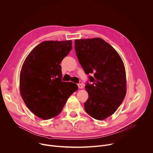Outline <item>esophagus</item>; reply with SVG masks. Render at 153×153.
Wrapping results in <instances>:
<instances>
[{
	"label": "esophagus",
	"instance_id": "1",
	"mask_svg": "<svg viewBox=\"0 0 153 153\" xmlns=\"http://www.w3.org/2000/svg\"><path fill=\"white\" fill-rule=\"evenodd\" d=\"M77 85H78L79 88H83V85L82 83H79Z\"/></svg>",
	"mask_w": 153,
	"mask_h": 153
}]
</instances>
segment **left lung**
Listing matches in <instances>:
<instances>
[{"label":"left lung","instance_id":"1","mask_svg":"<svg viewBox=\"0 0 153 153\" xmlns=\"http://www.w3.org/2000/svg\"><path fill=\"white\" fill-rule=\"evenodd\" d=\"M75 50L80 64L91 83H86L88 98L84 103L87 114L102 120L111 116L123 102L126 91L123 61L113 47L103 39H77Z\"/></svg>","mask_w":153,"mask_h":153}]
</instances>
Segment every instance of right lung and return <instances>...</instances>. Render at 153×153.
Wrapping results in <instances>:
<instances>
[{
  "label": "right lung",
  "mask_w": 153,
  "mask_h": 153,
  "mask_svg": "<svg viewBox=\"0 0 153 153\" xmlns=\"http://www.w3.org/2000/svg\"><path fill=\"white\" fill-rule=\"evenodd\" d=\"M72 49V42L44 41L28 55L20 74V91L25 105L43 120L59 114L69 97L77 90L62 82L60 63Z\"/></svg>",
  "instance_id": "1"
}]
</instances>
